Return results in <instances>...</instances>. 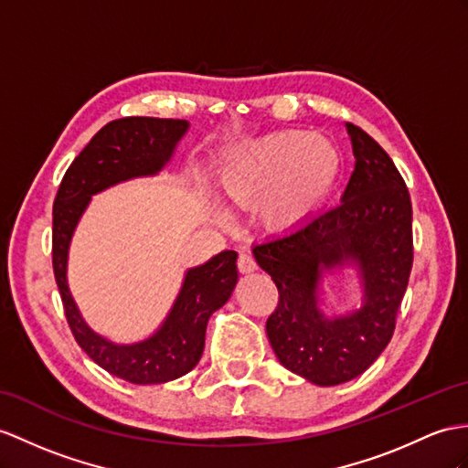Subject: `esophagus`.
I'll use <instances>...</instances> for the list:
<instances>
[{"label": "esophagus", "mask_w": 468, "mask_h": 468, "mask_svg": "<svg viewBox=\"0 0 468 468\" xmlns=\"http://www.w3.org/2000/svg\"><path fill=\"white\" fill-rule=\"evenodd\" d=\"M236 264H238V270H240L242 273H250V271H254L258 268L254 256L250 254V252H240V254H238Z\"/></svg>", "instance_id": "esophagus-1"}]
</instances>
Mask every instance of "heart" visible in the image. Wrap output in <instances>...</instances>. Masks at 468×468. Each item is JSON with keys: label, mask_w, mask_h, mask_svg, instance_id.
Instances as JSON below:
<instances>
[{"label": "heart", "mask_w": 468, "mask_h": 468, "mask_svg": "<svg viewBox=\"0 0 468 468\" xmlns=\"http://www.w3.org/2000/svg\"><path fill=\"white\" fill-rule=\"evenodd\" d=\"M339 151L332 139L283 131L246 146L224 176V190L238 204L261 198V218L288 228L312 212L334 185Z\"/></svg>", "instance_id": "b5f03b06"}]
</instances>
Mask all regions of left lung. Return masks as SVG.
Instances as JSON below:
<instances>
[{"label":"left lung","mask_w":468,"mask_h":468,"mask_svg":"<svg viewBox=\"0 0 468 468\" xmlns=\"http://www.w3.org/2000/svg\"><path fill=\"white\" fill-rule=\"evenodd\" d=\"M353 168L337 207L298 230L254 246L258 266L278 288L266 322L276 357L315 385L356 379L389 344L413 268V208L403 176L378 141L347 122ZM353 261L367 302L357 313L325 318L316 310L321 271Z\"/></svg>","instance_id":"obj_1"}]
</instances>
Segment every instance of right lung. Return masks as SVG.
<instances>
[{"instance_id":"right-lung-1","label":"right lung","mask_w":468,"mask_h":468,"mask_svg":"<svg viewBox=\"0 0 468 468\" xmlns=\"http://www.w3.org/2000/svg\"><path fill=\"white\" fill-rule=\"evenodd\" d=\"M186 129L188 122L180 119L127 117L107 122L67 168L53 202V273L71 334L97 366L136 385L178 379L200 361L210 315L228 302L238 282V254L224 250L188 270L163 327L141 344L117 346L90 332L79 314L67 288V252L90 197L121 180L156 175Z\"/></svg>"}]
</instances>
